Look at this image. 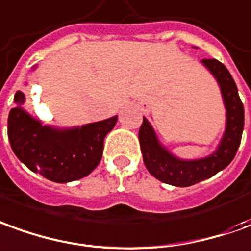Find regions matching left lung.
<instances>
[{
	"label": "left lung",
	"mask_w": 251,
	"mask_h": 251,
	"mask_svg": "<svg viewBox=\"0 0 251 251\" xmlns=\"http://www.w3.org/2000/svg\"><path fill=\"white\" fill-rule=\"evenodd\" d=\"M202 64L215 76L221 90L223 101L227 109V124L219 148L205 158L180 160L171 154L158 142L150 123L143 117L139 128V143L143 154V162L155 179L176 187H187L209 179L234 160L241 145L245 126V110L235 80L226 65L215 58H203Z\"/></svg>",
	"instance_id": "obj_1"
}]
</instances>
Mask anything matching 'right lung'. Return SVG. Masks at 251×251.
I'll list each match as a JSON object with an SVG mask.
<instances>
[{
  "instance_id": "right-lung-1",
  "label": "right lung",
  "mask_w": 251,
  "mask_h": 251,
  "mask_svg": "<svg viewBox=\"0 0 251 251\" xmlns=\"http://www.w3.org/2000/svg\"><path fill=\"white\" fill-rule=\"evenodd\" d=\"M24 94H15L16 108L8 116V138L16 157L32 172L56 183L82 179L101 161L103 139L112 131L117 116L82 127L58 129L42 126L22 105Z\"/></svg>"
}]
</instances>
